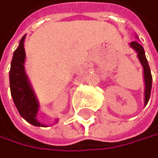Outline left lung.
<instances>
[{"mask_svg":"<svg viewBox=\"0 0 158 158\" xmlns=\"http://www.w3.org/2000/svg\"><path fill=\"white\" fill-rule=\"evenodd\" d=\"M131 48L137 52L138 58L139 63L142 64L143 70V80H144V105H147L149 96H151V91H152V73L151 69H149L148 60L146 58V54H144V50L143 46L137 41H132L130 43Z\"/></svg>","mask_w":158,"mask_h":158,"instance_id":"left-lung-1","label":"left lung"}]
</instances>
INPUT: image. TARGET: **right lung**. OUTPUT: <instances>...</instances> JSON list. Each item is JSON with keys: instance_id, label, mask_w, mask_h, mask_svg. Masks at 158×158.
<instances>
[{"instance_id": "right-lung-1", "label": "right lung", "mask_w": 158, "mask_h": 158, "mask_svg": "<svg viewBox=\"0 0 158 158\" xmlns=\"http://www.w3.org/2000/svg\"><path fill=\"white\" fill-rule=\"evenodd\" d=\"M25 35L19 41V47L14 52L10 70V87L11 97L20 116L29 124L36 127H47V125L37 120V113L39 111V102L37 100L33 88L25 73ZM58 122L56 119L55 124Z\"/></svg>"}]
</instances>
